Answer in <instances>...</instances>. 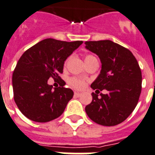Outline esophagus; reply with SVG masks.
Listing matches in <instances>:
<instances>
[{"instance_id": "34e87169", "label": "esophagus", "mask_w": 155, "mask_h": 155, "mask_svg": "<svg viewBox=\"0 0 155 155\" xmlns=\"http://www.w3.org/2000/svg\"><path fill=\"white\" fill-rule=\"evenodd\" d=\"M82 95L81 93H79V92H75L74 93V96L76 97H80Z\"/></svg>"}]
</instances>
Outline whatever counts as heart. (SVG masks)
<instances>
[{"instance_id":"obj_1","label":"heart","mask_w":155,"mask_h":155,"mask_svg":"<svg viewBox=\"0 0 155 155\" xmlns=\"http://www.w3.org/2000/svg\"><path fill=\"white\" fill-rule=\"evenodd\" d=\"M92 58H94L92 55H87L85 57V61L87 60H89V59ZM70 85L72 86L73 87L76 89H82L84 85H85V82L84 80L81 79H77V78H72V79L69 80Z\"/></svg>"}]
</instances>
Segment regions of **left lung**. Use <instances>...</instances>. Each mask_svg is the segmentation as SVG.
Masks as SVG:
<instances>
[{
    "label": "left lung",
    "instance_id": "8db88e82",
    "mask_svg": "<svg viewBox=\"0 0 155 155\" xmlns=\"http://www.w3.org/2000/svg\"><path fill=\"white\" fill-rule=\"evenodd\" d=\"M86 49L96 54L101 70L91 85L93 100L85 111L91 120L105 126L125 121L135 109L142 85L141 70L130 50L111 40L87 41ZM106 89L108 94H100Z\"/></svg>",
    "mask_w": 155,
    "mask_h": 155
}]
</instances>
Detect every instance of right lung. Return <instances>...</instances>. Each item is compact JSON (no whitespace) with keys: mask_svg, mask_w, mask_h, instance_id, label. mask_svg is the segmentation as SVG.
Listing matches in <instances>:
<instances>
[{"mask_svg":"<svg viewBox=\"0 0 155 155\" xmlns=\"http://www.w3.org/2000/svg\"><path fill=\"white\" fill-rule=\"evenodd\" d=\"M83 44L48 38L35 44L21 56L12 75L14 100L26 118L47 122L58 118L73 97L58 76L63 72L64 61ZM52 77L60 87L53 88L47 81Z\"/></svg>","mask_w":155,"mask_h":155,"instance_id":"1","label":"right lung"}]
</instances>
